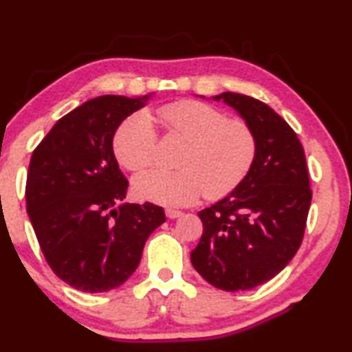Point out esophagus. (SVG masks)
I'll use <instances>...</instances> for the list:
<instances>
[{"instance_id": "obj_1", "label": "esophagus", "mask_w": 352, "mask_h": 352, "mask_svg": "<svg viewBox=\"0 0 352 352\" xmlns=\"http://www.w3.org/2000/svg\"><path fill=\"white\" fill-rule=\"evenodd\" d=\"M165 214H166L168 219H176V218H179V216H182V211L168 208V210H165Z\"/></svg>"}]
</instances>
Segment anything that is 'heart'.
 I'll return each instance as SVG.
<instances>
[{
  "instance_id": "1",
  "label": "heart",
  "mask_w": 352,
  "mask_h": 352,
  "mask_svg": "<svg viewBox=\"0 0 352 352\" xmlns=\"http://www.w3.org/2000/svg\"><path fill=\"white\" fill-rule=\"evenodd\" d=\"M166 131L187 141L179 157L181 170H151L133 182L141 200L165 206L194 204L205 192L210 200L228 195L248 175L256 155V139L242 120L199 100H179L158 109ZM158 134L151 117L138 112L120 124L113 152L120 165L142 171L157 155Z\"/></svg>"
}]
</instances>
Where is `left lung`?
<instances>
[{"label":"left lung","instance_id":"obj_1","mask_svg":"<svg viewBox=\"0 0 352 352\" xmlns=\"http://www.w3.org/2000/svg\"><path fill=\"white\" fill-rule=\"evenodd\" d=\"M213 99L252 128L256 155L239 187L199 213L204 234L190 261L219 290H250L276 277L300 248L312 199L309 173L296 133L269 105L237 93Z\"/></svg>","mask_w":352,"mask_h":352}]
</instances>
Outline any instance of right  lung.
Masks as SVG:
<instances>
[{"mask_svg":"<svg viewBox=\"0 0 352 352\" xmlns=\"http://www.w3.org/2000/svg\"><path fill=\"white\" fill-rule=\"evenodd\" d=\"M148 96H100L57 122L32 153L27 213L46 263L76 290L124 283L144 245L165 223L162 206L123 204L128 179L113 155V134Z\"/></svg>","mask_w":352,"mask_h":352,"instance_id":"right-lung-1","label":"right lung"}]
</instances>
